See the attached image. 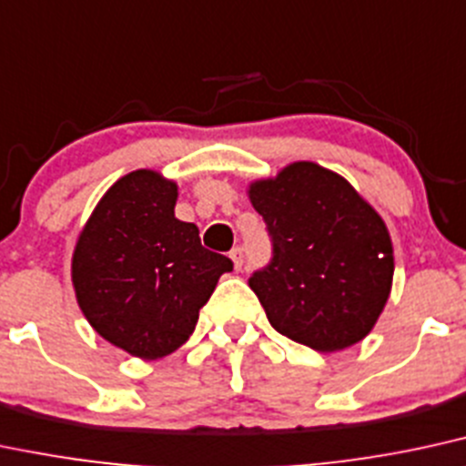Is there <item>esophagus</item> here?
<instances>
[{
  "label": "esophagus",
  "instance_id": "obj_1",
  "mask_svg": "<svg viewBox=\"0 0 466 466\" xmlns=\"http://www.w3.org/2000/svg\"><path fill=\"white\" fill-rule=\"evenodd\" d=\"M229 258H232L234 268H237V271H238V268L243 267V249H240V248H234L232 251H229Z\"/></svg>",
  "mask_w": 466,
  "mask_h": 466
}]
</instances>
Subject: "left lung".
<instances>
[{
    "label": "left lung",
    "mask_w": 466,
    "mask_h": 466,
    "mask_svg": "<svg viewBox=\"0 0 466 466\" xmlns=\"http://www.w3.org/2000/svg\"><path fill=\"white\" fill-rule=\"evenodd\" d=\"M267 223L271 260L249 287L287 339L329 354L371 332L393 284L382 217L339 173L293 162L249 187Z\"/></svg>",
    "instance_id": "8db88e82"
}]
</instances>
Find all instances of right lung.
<instances>
[{"mask_svg": "<svg viewBox=\"0 0 466 466\" xmlns=\"http://www.w3.org/2000/svg\"><path fill=\"white\" fill-rule=\"evenodd\" d=\"M177 187L156 171L123 176L99 199L73 251V289L95 332L154 360L188 340L228 256L176 218Z\"/></svg>", "mask_w": 466, "mask_h": 466, "instance_id": "obj_1", "label": "right lung"}]
</instances>
